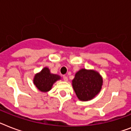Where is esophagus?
Returning a JSON list of instances; mask_svg holds the SVG:
<instances>
[{
    "mask_svg": "<svg viewBox=\"0 0 131 131\" xmlns=\"http://www.w3.org/2000/svg\"><path fill=\"white\" fill-rule=\"evenodd\" d=\"M63 80L64 81H68L67 77L65 76V75H64V76H63Z\"/></svg>",
    "mask_w": 131,
    "mask_h": 131,
    "instance_id": "obj_1",
    "label": "esophagus"
}]
</instances>
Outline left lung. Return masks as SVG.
Here are the masks:
<instances>
[{"mask_svg":"<svg viewBox=\"0 0 131 131\" xmlns=\"http://www.w3.org/2000/svg\"><path fill=\"white\" fill-rule=\"evenodd\" d=\"M102 77L93 70L82 69L77 72L72 81L73 90L81 101L91 100L102 89Z\"/></svg>","mask_w":131,"mask_h":131,"instance_id":"left-lung-1","label":"left lung"}]
</instances>
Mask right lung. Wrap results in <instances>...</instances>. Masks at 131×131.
Here are the masks:
<instances>
[{
	"label": "right lung",
	"mask_w": 131,
	"mask_h": 131,
	"mask_svg": "<svg viewBox=\"0 0 131 131\" xmlns=\"http://www.w3.org/2000/svg\"><path fill=\"white\" fill-rule=\"evenodd\" d=\"M59 79H60L59 75L52 74L48 68L44 67L35 75L34 83L40 91L47 92L52 89L53 84Z\"/></svg>",
	"instance_id": "1"
}]
</instances>
